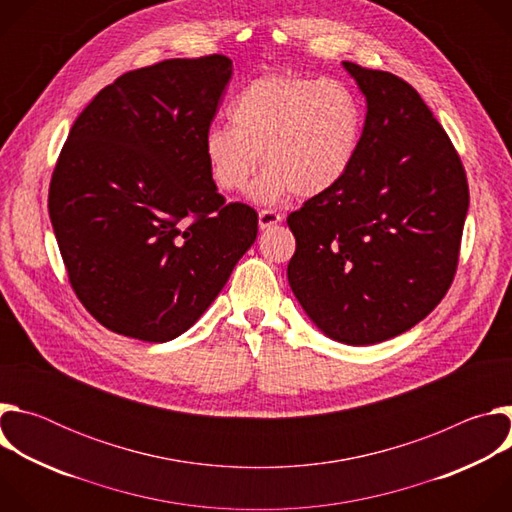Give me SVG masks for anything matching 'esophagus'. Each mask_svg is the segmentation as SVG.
Here are the masks:
<instances>
[{
	"label": "esophagus",
	"instance_id": "1",
	"mask_svg": "<svg viewBox=\"0 0 512 512\" xmlns=\"http://www.w3.org/2000/svg\"><path fill=\"white\" fill-rule=\"evenodd\" d=\"M283 221V216L275 210H259V229H271Z\"/></svg>",
	"mask_w": 512,
	"mask_h": 512
}]
</instances>
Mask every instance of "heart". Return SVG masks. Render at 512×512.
<instances>
[{"label": "heart", "mask_w": 512, "mask_h": 512, "mask_svg": "<svg viewBox=\"0 0 512 512\" xmlns=\"http://www.w3.org/2000/svg\"><path fill=\"white\" fill-rule=\"evenodd\" d=\"M231 127L204 135L212 180L227 192L253 186L259 202H279L289 192L314 198L336 188L350 172L362 141L364 115L354 91L336 79L265 75L239 91L229 107Z\"/></svg>", "instance_id": "heart-1"}]
</instances>
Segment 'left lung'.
<instances>
[{"label":"left lung","instance_id":"left-lung-1","mask_svg":"<svg viewBox=\"0 0 512 512\" xmlns=\"http://www.w3.org/2000/svg\"><path fill=\"white\" fill-rule=\"evenodd\" d=\"M367 99L346 178L287 216V279L332 340L367 346L421 322L450 289L468 212L460 156L419 93L385 70L342 62Z\"/></svg>","mask_w":512,"mask_h":512}]
</instances>
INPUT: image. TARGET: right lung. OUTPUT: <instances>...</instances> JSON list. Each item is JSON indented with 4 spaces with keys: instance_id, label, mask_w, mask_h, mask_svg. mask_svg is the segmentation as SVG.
Masks as SVG:
<instances>
[{
    "instance_id": "right-lung-1",
    "label": "right lung",
    "mask_w": 512,
    "mask_h": 512,
    "mask_svg": "<svg viewBox=\"0 0 512 512\" xmlns=\"http://www.w3.org/2000/svg\"><path fill=\"white\" fill-rule=\"evenodd\" d=\"M231 75L223 54L137 68L70 127L48 212L72 289L111 332L180 336L257 239V212L225 202L204 158Z\"/></svg>"
}]
</instances>
